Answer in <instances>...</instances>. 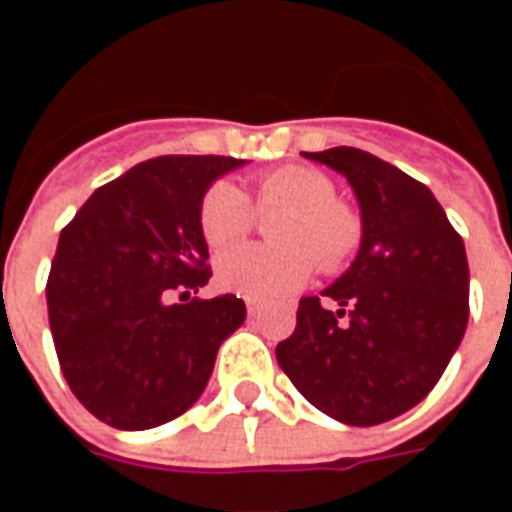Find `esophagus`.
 <instances>
[{
  "label": "esophagus",
  "mask_w": 512,
  "mask_h": 512,
  "mask_svg": "<svg viewBox=\"0 0 512 512\" xmlns=\"http://www.w3.org/2000/svg\"><path fill=\"white\" fill-rule=\"evenodd\" d=\"M263 310V304H260V301L257 299H246V312H249V315H257V312Z\"/></svg>",
  "instance_id": "esophagus-1"
}]
</instances>
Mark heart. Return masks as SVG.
<instances>
[{
	"instance_id": "b5f03b06",
	"label": "heart",
	"mask_w": 512,
	"mask_h": 512,
	"mask_svg": "<svg viewBox=\"0 0 512 512\" xmlns=\"http://www.w3.org/2000/svg\"><path fill=\"white\" fill-rule=\"evenodd\" d=\"M332 178L315 167H279L255 183L257 211H285L271 224L282 244L235 246L216 260L219 288L246 299H277L307 285L321 263L343 268L362 244L359 213L334 200ZM255 224V208L244 191L219 180L202 194L200 233L211 249L238 244Z\"/></svg>"
}]
</instances>
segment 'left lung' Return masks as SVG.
<instances>
[{
	"label": "left lung",
	"instance_id": "obj_1",
	"mask_svg": "<svg viewBox=\"0 0 512 512\" xmlns=\"http://www.w3.org/2000/svg\"><path fill=\"white\" fill-rule=\"evenodd\" d=\"M340 172L359 202L362 244L320 296H304L277 362L312 406L345 425H381L439 384L469 321L461 235L428 186L356 147L304 153Z\"/></svg>",
	"mask_w": 512,
	"mask_h": 512
}]
</instances>
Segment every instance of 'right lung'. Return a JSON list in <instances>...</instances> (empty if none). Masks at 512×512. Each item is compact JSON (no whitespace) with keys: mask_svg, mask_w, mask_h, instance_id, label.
<instances>
[{"mask_svg":"<svg viewBox=\"0 0 512 512\" xmlns=\"http://www.w3.org/2000/svg\"><path fill=\"white\" fill-rule=\"evenodd\" d=\"M244 164L150 158L93 191L60 233L46 285L51 337L71 392L106 425L147 430L189 411L219 345L244 323L235 296L189 299L211 279L202 194Z\"/></svg>","mask_w":512,"mask_h":512,"instance_id":"1","label":"right lung"}]
</instances>
